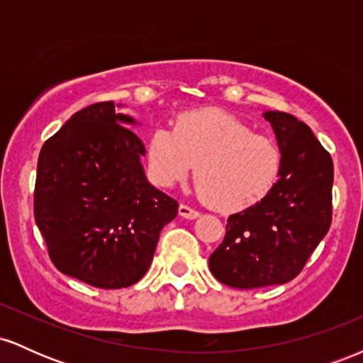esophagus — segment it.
Listing matches in <instances>:
<instances>
[{"instance_id":"obj_1","label":"esophagus","mask_w":363,"mask_h":363,"mask_svg":"<svg viewBox=\"0 0 363 363\" xmlns=\"http://www.w3.org/2000/svg\"><path fill=\"white\" fill-rule=\"evenodd\" d=\"M179 215L182 216V218H187V220H194L199 216V211L194 210V208L187 206V205H181L179 206Z\"/></svg>"}]
</instances>
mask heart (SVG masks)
<instances>
[{
    "label": "heart",
    "instance_id": "b5f03b06",
    "mask_svg": "<svg viewBox=\"0 0 363 363\" xmlns=\"http://www.w3.org/2000/svg\"><path fill=\"white\" fill-rule=\"evenodd\" d=\"M152 177L174 186L196 165L198 191L220 211H239L261 201L280 176L281 153L273 140L256 135L228 112L208 109L157 128L147 141Z\"/></svg>",
    "mask_w": 363,
    "mask_h": 363
}]
</instances>
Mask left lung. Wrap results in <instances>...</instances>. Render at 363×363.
<instances>
[{"label": "left lung", "mask_w": 363, "mask_h": 363, "mask_svg": "<svg viewBox=\"0 0 363 363\" xmlns=\"http://www.w3.org/2000/svg\"><path fill=\"white\" fill-rule=\"evenodd\" d=\"M281 153L278 181L256 205L228 216L223 242L210 256L218 281L240 290L294 280L331 225L333 160L306 123L262 112Z\"/></svg>", "instance_id": "obj_1"}]
</instances>
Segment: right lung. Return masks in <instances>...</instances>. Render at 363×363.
<instances>
[{"label":"right lung","mask_w":363,"mask_h":363,"mask_svg":"<svg viewBox=\"0 0 363 363\" xmlns=\"http://www.w3.org/2000/svg\"><path fill=\"white\" fill-rule=\"evenodd\" d=\"M99 102L74 112L40 150L34 215L61 273L97 289L143 278L177 201L148 182L135 118ZM128 128H126L125 126Z\"/></svg>","instance_id":"obj_1"}]
</instances>
